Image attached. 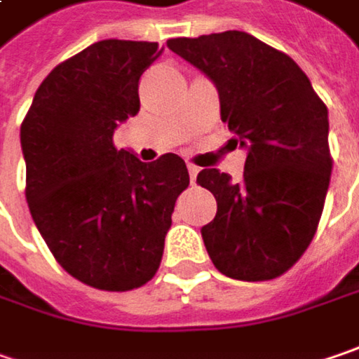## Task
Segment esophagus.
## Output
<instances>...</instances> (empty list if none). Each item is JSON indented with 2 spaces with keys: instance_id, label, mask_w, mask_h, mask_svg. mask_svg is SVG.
Masks as SVG:
<instances>
[{
  "instance_id": "esophagus-1",
  "label": "esophagus",
  "mask_w": 359,
  "mask_h": 359,
  "mask_svg": "<svg viewBox=\"0 0 359 359\" xmlns=\"http://www.w3.org/2000/svg\"><path fill=\"white\" fill-rule=\"evenodd\" d=\"M188 171H189V180H191V184H196V177H198V171H200V168H198V165H194V163H189Z\"/></svg>"
}]
</instances>
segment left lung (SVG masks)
I'll use <instances>...</instances> for the list:
<instances>
[{
  "label": "left lung",
  "instance_id": "1",
  "mask_svg": "<svg viewBox=\"0 0 359 359\" xmlns=\"http://www.w3.org/2000/svg\"><path fill=\"white\" fill-rule=\"evenodd\" d=\"M168 48L212 79L220 117L248 149L238 184L214 168L198 173L218 204L202 228L208 255L230 278L280 277L321 220L333 168L327 107L291 56L246 32L171 38Z\"/></svg>",
  "mask_w": 359,
  "mask_h": 359
}]
</instances>
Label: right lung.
<instances>
[{"instance_id":"add662e5","label":"right lung","mask_w":359,"mask_h":359,"mask_svg":"<svg viewBox=\"0 0 359 359\" xmlns=\"http://www.w3.org/2000/svg\"><path fill=\"white\" fill-rule=\"evenodd\" d=\"M161 52L131 40L84 48L46 76L22 123L32 218L64 271L100 291L155 277L189 186L180 155L143 163L113 143L118 123L139 113V79Z\"/></svg>"}]
</instances>
